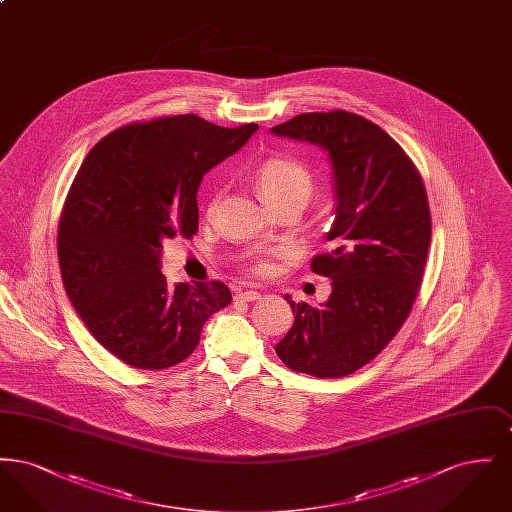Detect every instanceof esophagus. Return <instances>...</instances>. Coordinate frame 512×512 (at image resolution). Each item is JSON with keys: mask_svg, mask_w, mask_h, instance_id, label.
I'll use <instances>...</instances> for the list:
<instances>
[{"mask_svg": "<svg viewBox=\"0 0 512 512\" xmlns=\"http://www.w3.org/2000/svg\"><path fill=\"white\" fill-rule=\"evenodd\" d=\"M236 301H257L261 299V293L255 292V290H247V292H238L234 295Z\"/></svg>", "mask_w": 512, "mask_h": 512, "instance_id": "1", "label": "esophagus"}]
</instances>
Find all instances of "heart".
<instances>
[{
	"label": "heart",
	"mask_w": 512,
	"mask_h": 512,
	"mask_svg": "<svg viewBox=\"0 0 512 512\" xmlns=\"http://www.w3.org/2000/svg\"><path fill=\"white\" fill-rule=\"evenodd\" d=\"M251 182L257 190L259 197L265 201L270 211L282 209V207H293L299 213L305 209V205L311 201L315 194L317 182L311 169L299 161L293 155L286 153H274L265 159L257 161L251 171ZM222 188L217 186L209 194L207 199V215L211 217L217 209ZM268 270V263L261 257H253L249 263V272L253 274H265Z\"/></svg>",
	"instance_id": "heart-1"
}]
</instances>
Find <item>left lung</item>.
Instances as JSON below:
<instances>
[{
    "label": "left lung",
    "instance_id": "8db88e82",
    "mask_svg": "<svg viewBox=\"0 0 512 512\" xmlns=\"http://www.w3.org/2000/svg\"><path fill=\"white\" fill-rule=\"evenodd\" d=\"M272 132L326 149L336 182L332 247L311 261L332 293L322 307L286 295L295 320L274 349L295 372L343 378L370 363L413 309L432 238L426 188L403 147L361 115L303 113Z\"/></svg>",
    "mask_w": 512,
    "mask_h": 512
}]
</instances>
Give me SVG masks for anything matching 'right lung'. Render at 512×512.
Segmentation results:
<instances>
[{"mask_svg":"<svg viewBox=\"0 0 512 512\" xmlns=\"http://www.w3.org/2000/svg\"><path fill=\"white\" fill-rule=\"evenodd\" d=\"M259 126L197 115L130 122L99 140L67 194L59 267L78 317L122 363L165 370L194 353L203 324L230 305L220 282L167 284L163 240L197 232V188Z\"/></svg>","mask_w":512,"mask_h":512,"instance_id":"right-lung-1","label":"right lung"}]
</instances>
